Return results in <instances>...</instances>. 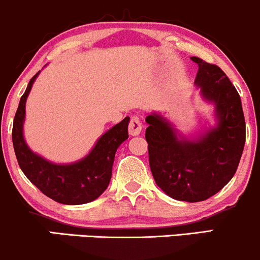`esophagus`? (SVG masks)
<instances>
[{
    "instance_id": "1",
    "label": "esophagus",
    "mask_w": 260,
    "mask_h": 260,
    "mask_svg": "<svg viewBox=\"0 0 260 260\" xmlns=\"http://www.w3.org/2000/svg\"><path fill=\"white\" fill-rule=\"evenodd\" d=\"M141 130H142V125H141V121H140V119L137 117L131 118L130 124H129V134H130V135L131 136L140 135Z\"/></svg>"
}]
</instances>
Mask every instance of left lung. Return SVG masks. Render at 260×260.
I'll return each mask as SVG.
<instances>
[{
	"label": "left lung",
	"instance_id": "left-lung-1",
	"mask_svg": "<svg viewBox=\"0 0 260 260\" xmlns=\"http://www.w3.org/2000/svg\"><path fill=\"white\" fill-rule=\"evenodd\" d=\"M198 66L197 87L214 105L215 125L188 139L160 113L146 117L149 167L155 184L169 197L201 202L214 196L233 179L246 142L240 94L218 66L191 57Z\"/></svg>",
	"mask_w": 260,
	"mask_h": 260
}]
</instances>
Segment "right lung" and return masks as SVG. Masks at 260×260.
Segmentation results:
<instances>
[{
	"mask_svg": "<svg viewBox=\"0 0 260 260\" xmlns=\"http://www.w3.org/2000/svg\"><path fill=\"white\" fill-rule=\"evenodd\" d=\"M29 81L21 96L13 121L12 140L21 172L42 193L58 203L78 206L99 198L108 187L115 152L129 137L127 125L130 118L106 131L86 157L70 164H56L30 149L24 139L25 103L38 75Z\"/></svg>",
	"mask_w": 260,
	"mask_h": 260,
	"instance_id": "obj_1",
	"label": "right lung"
}]
</instances>
